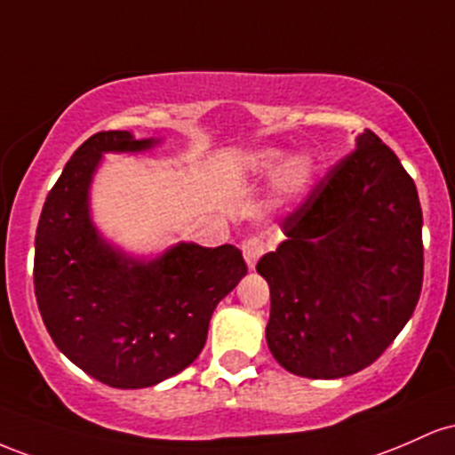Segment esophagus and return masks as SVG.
<instances>
[{
  "instance_id": "obj_1",
  "label": "esophagus",
  "mask_w": 455,
  "mask_h": 455,
  "mask_svg": "<svg viewBox=\"0 0 455 455\" xmlns=\"http://www.w3.org/2000/svg\"><path fill=\"white\" fill-rule=\"evenodd\" d=\"M241 247H243V255H244V259H247L249 268H253L255 264H258V259L262 258V253L267 251V244H264V241L259 236L244 238Z\"/></svg>"
}]
</instances>
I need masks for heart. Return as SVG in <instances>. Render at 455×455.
<instances>
[{"mask_svg": "<svg viewBox=\"0 0 455 455\" xmlns=\"http://www.w3.org/2000/svg\"><path fill=\"white\" fill-rule=\"evenodd\" d=\"M283 161V152L277 148H262L255 150L244 159V170L253 176H268L279 164L283 167L275 173V188L283 200H296L307 191L311 176H314V163L309 156L296 155Z\"/></svg>", "mask_w": 455, "mask_h": 455, "instance_id": "heart-1", "label": "heart"}]
</instances>
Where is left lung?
Masks as SVG:
<instances>
[{
    "label": "left lung",
    "instance_id": "left-lung-1",
    "mask_svg": "<svg viewBox=\"0 0 455 455\" xmlns=\"http://www.w3.org/2000/svg\"><path fill=\"white\" fill-rule=\"evenodd\" d=\"M421 226L412 178L376 132H361L255 267L270 288L267 341L277 363L320 380L374 363L419 300Z\"/></svg>",
    "mask_w": 455,
    "mask_h": 455
}]
</instances>
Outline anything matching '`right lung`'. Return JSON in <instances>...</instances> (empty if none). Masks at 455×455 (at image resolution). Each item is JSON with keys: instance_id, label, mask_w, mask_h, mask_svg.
I'll list each match as a JSON object with an SVG mask.
<instances>
[{"instance_id": "1", "label": "right lung", "mask_w": 455, "mask_h": 455, "mask_svg": "<svg viewBox=\"0 0 455 455\" xmlns=\"http://www.w3.org/2000/svg\"><path fill=\"white\" fill-rule=\"evenodd\" d=\"M155 144L129 131L85 140L49 191L36 229L34 292L51 339L116 389H144L191 365L214 307L247 275L234 244L178 243L141 262L100 236L90 219V185L103 155Z\"/></svg>"}]
</instances>
